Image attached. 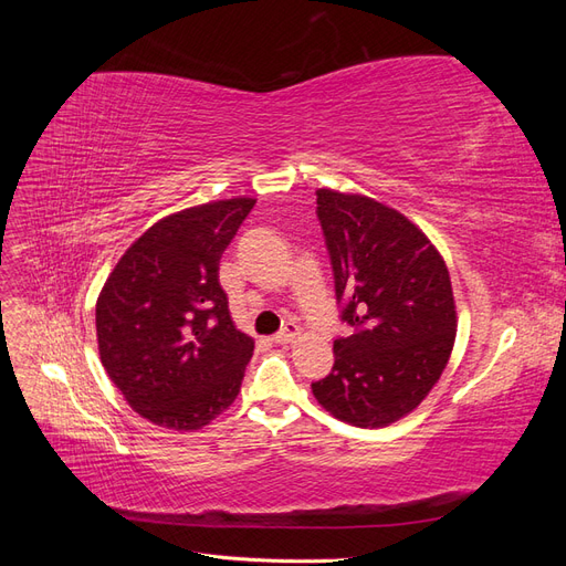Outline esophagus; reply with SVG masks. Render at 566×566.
I'll use <instances>...</instances> for the list:
<instances>
[{
  "label": "esophagus",
  "mask_w": 566,
  "mask_h": 566,
  "mask_svg": "<svg viewBox=\"0 0 566 566\" xmlns=\"http://www.w3.org/2000/svg\"><path fill=\"white\" fill-rule=\"evenodd\" d=\"M297 335H300V325L287 323L281 333L273 335V342H276V345H290V342H293Z\"/></svg>",
  "instance_id": "obj_1"
}]
</instances>
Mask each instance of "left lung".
Wrapping results in <instances>:
<instances>
[{
	"label": "left lung",
	"mask_w": 566,
	"mask_h": 566,
	"mask_svg": "<svg viewBox=\"0 0 566 566\" xmlns=\"http://www.w3.org/2000/svg\"><path fill=\"white\" fill-rule=\"evenodd\" d=\"M342 321L331 375L316 401L354 427H387L418 408L455 342L449 269L413 221L387 205L331 188L316 191Z\"/></svg>",
	"instance_id": "obj_1"
}]
</instances>
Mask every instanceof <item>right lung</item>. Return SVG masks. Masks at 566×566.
Here are the masks:
<instances>
[{
    "label": "right lung",
    "mask_w": 566,
    "mask_h": 566,
    "mask_svg": "<svg viewBox=\"0 0 566 566\" xmlns=\"http://www.w3.org/2000/svg\"><path fill=\"white\" fill-rule=\"evenodd\" d=\"M252 208L254 198L214 200L156 221L101 290V364L153 424L200 430L241 391L254 342L231 321L219 260Z\"/></svg>",
    "instance_id": "add662e5"
}]
</instances>
